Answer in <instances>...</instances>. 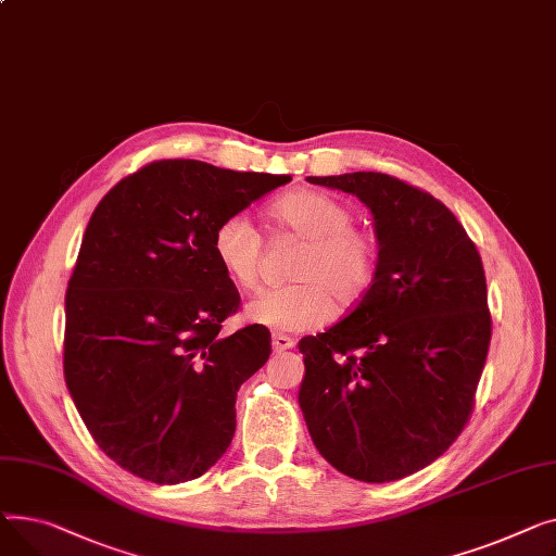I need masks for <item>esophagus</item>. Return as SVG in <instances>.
Masks as SVG:
<instances>
[{"mask_svg": "<svg viewBox=\"0 0 556 556\" xmlns=\"http://www.w3.org/2000/svg\"><path fill=\"white\" fill-rule=\"evenodd\" d=\"M271 348H274V352L291 350V348H293V339H291V337H285V334H274V337H271Z\"/></svg>", "mask_w": 556, "mask_h": 556, "instance_id": "obj_1", "label": "esophagus"}]
</instances>
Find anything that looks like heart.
Listing matches in <instances>:
<instances>
[{"label": "heart", "mask_w": 556, "mask_h": 556, "mask_svg": "<svg viewBox=\"0 0 556 556\" xmlns=\"http://www.w3.org/2000/svg\"><path fill=\"white\" fill-rule=\"evenodd\" d=\"M271 215L291 233L307 240L293 278L296 285L255 293L244 314L249 320L280 332H303L332 316V300L356 305L370 291L379 244L372 233L356 228L348 204L316 190H296L271 206ZM213 253L224 274L240 287L257 282L263 236L247 213L224 217L213 233Z\"/></svg>", "instance_id": "heart-1"}]
</instances>
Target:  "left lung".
I'll return each instance as SVG.
<instances>
[{"instance_id":"8db88e82","label":"left lung","mask_w":556,"mask_h":556,"mask_svg":"<svg viewBox=\"0 0 556 556\" xmlns=\"http://www.w3.org/2000/svg\"><path fill=\"white\" fill-rule=\"evenodd\" d=\"M372 213L375 282L330 330L299 343V404L318 453L364 482L406 478L455 442L492 339L482 260L433 194L381 173L307 177Z\"/></svg>"}]
</instances>
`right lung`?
<instances>
[{"label":"right lung","instance_id":"right-lung-1","mask_svg":"<svg viewBox=\"0 0 556 556\" xmlns=\"http://www.w3.org/2000/svg\"><path fill=\"white\" fill-rule=\"evenodd\" d=\"M287 181L166 159L91 213L64 296V381L96 444L129 473L194 480L231 444L238 390L267 364L271 334L247 325L219 337L240 293L213 233Z\"/></svg>","mask_w":556,"mask_h":556}]
</instances>
